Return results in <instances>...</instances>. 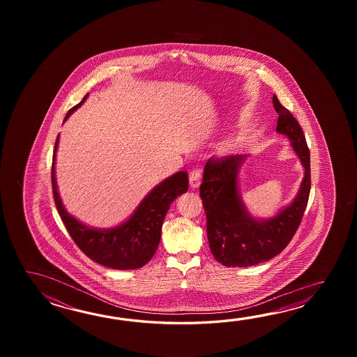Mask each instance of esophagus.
<instances>
[{
	"mask_svg": "<svg viewBox=\"0 0 357 357\" xmlns=\"http://www.w3.org/2000/svg\"><path fill=\"white\" fill-rule=\"evenodd\" d=\"M200 178H202V174H200V169L199 168H194L189 175L190 186L192 189H197L200 185Z\"/></svg>",
	"mask_w": 357,
	"mask_h": 357,
	"instance_id": "34e87169",
	"label": "esophagus"
}]
</instances>
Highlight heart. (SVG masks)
I'll return each mask as SVG.
<instances>
[{"instance_id": "obj_1", "label": "heart", "mask_w": 357, "mask_h": 357, "mask_svg": "<svg viewBox=\"0 0 357 357\" xmlns=\"http://www.w3.org/2000/svg\"><path fill=\"white\" fill-rule=\"evenodd\" d=\"M235 140H227L225 143H222L220 146V153H229L234 148H235Z\"/></svg>"}]
</instances>
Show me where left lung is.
I'll list each match as a JSON object with an SVG mask.
<instances>
[{"label":"left lung","mask_w":357,"mask_h":357,"mask_svg":"<svg viewBox=\"0 0 357 357\" xmlns=\"http://www.w3.org/2000/svg\"><path fill=\"white\" fill-rule=\"evenodd\" d=\"M278 114L277 132L289 137L305 168L301 186L291 204L269 220H255L243 205L237 176L245 154L209 158L200 185L206 214V235L215 260L226 266H250L278 255L292 240L303 220L310 194V152L303 129L273 96Z\"/></svg>","instance_id":"left-lung-1"}]
</instances>
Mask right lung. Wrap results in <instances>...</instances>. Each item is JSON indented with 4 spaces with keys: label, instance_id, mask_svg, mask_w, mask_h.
Masks as SVG:
<instances>
[{
    "label": "right lung",
    "instance_id": "1",
    "mask_svg": "<svg viewBox=\"0 0 357 357\" xmlns=\"http://www.w3.org/2000/svg\"><path fill=\"white\" fill-rule=\"evenodd\" d=\"M88 96L89 94H86L80 103L68 111L63 122L83 105ZM59 137L60 135L56 139L52 158V189L54 204L71 238L88 258L100 266L121 271L137 269L145 266L158 249L160 229L169 205L176 197L188 191V172L180 171L160 182L144 197L129 220L120 226L108 229L88 227L66 212L59 195L54 176V160Z\"/></svg>",
    "mask_w": 357,
    "mask_h": 357
}]
</instances>
